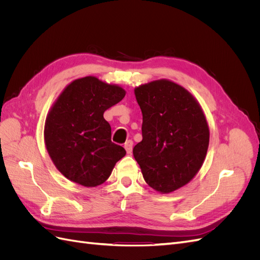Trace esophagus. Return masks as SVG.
<instances>
[{
    "mask_svg": "<svg viewBox=\"0 0 260 260\" xmlns=\"http://www.w3.org/2000/svg\"><path fill=\"white\" fill-rule=\"evenodd\" d=\"M132 147H133V141L132 140H128L127 142L124 143V148H125V151H127L128 154H131Z\"/></svg>",
    "mask_w": 260,
    "mask_h": 260,
    "instance_id": "obj_1",
    "label": "esophagus"
}]
</instances>
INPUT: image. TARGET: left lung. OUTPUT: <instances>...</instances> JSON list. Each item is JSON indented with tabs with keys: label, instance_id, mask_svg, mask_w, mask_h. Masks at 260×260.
<instances>
[{
	"label": "left lung",
	"instance_id": "1",
	"mask_svg": "<svg viewBox=\"0 0 260 260\" xmlns=\"http://www.w3.org/2000/svg\"><path fill=\"white\" fill-rule=\"evenodd\" d=\"M135 94L143 115V139L133 147V156L149 186L174 192L190 182L205 159V115L190 92L166 79L140 85Z\"/></svg>",
	"mask_w": 260,
	"mask_h": 260
}]
</instances>
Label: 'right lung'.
Returning <instances> with one entry per match:
<instances>
[{"mask_svg":"<svg viewBox=\"0 0 260 260\" xmlns=\"http://www.w3.org/2000/svg\"><path fill=\"white\" fill-rule=\"evenodd\" d=\"M120 86L95 77L68 84L46 117L44 141L51 159L67 179L96 186L111 176L125 149L112 142L104 112L124 98Z\"/></svg>","mask_w":260,"mask_h":260,"instance_id":"right-lung-1","label":"right lung"}]
</instances>
